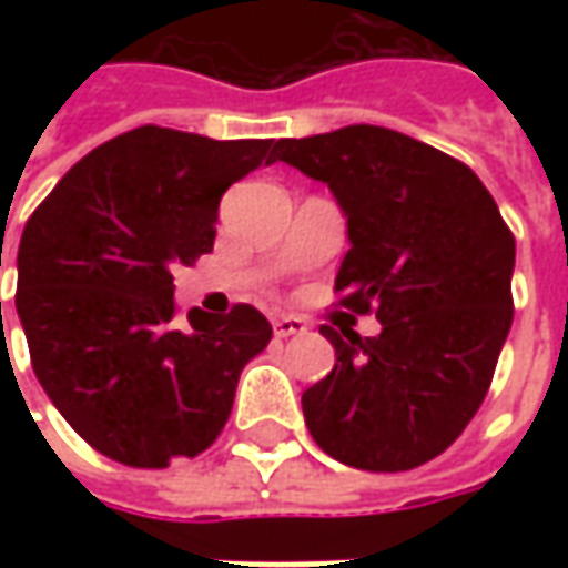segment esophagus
<instances>
[{
    "label": "esophagus",
    "instance_id": "obj_1",
    "mask_svg": "<svg viewBox=\"0 0 568 568\" xmlns=\"http://www.w3.org/2000/svg\"><path fill=\"white\" fill-rule=\"evenodd\" d=\"M274 338H291V335H303L306 332V322L300 316H277L272 322Z\"/></svg>",
    "mask_w": 568,
    "mask_h": 568
}]
</instances>
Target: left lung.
Masks as SVG:
<instances>
[{
  "label": "left lung",
  "mask_w": 568,
  "mask_h": 568,
  "mask_svg": "<svg viewBox=\"0 0 568 568\" xmlns=\"http://www.w3.org/2000/svg\"><path fill=\"white\" fill-rule=\"evenodd\" d=\"M274 161L332 189L351 250L338 287L382 332L322 325L335 369L303 392L322 452L410 470L446 452L490 388L513 328L515 240L477 173L385 125L281 139Z\"/></svg>",
  "instance_id": "8db88e82"
}]
</instances>
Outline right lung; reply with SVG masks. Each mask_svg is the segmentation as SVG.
Returning <instances> with one entry per match:
<instances>
[{"instance_id": "1", "label": "right lung", "mask_w": 568, "mask_h": 568, "mask_svg": "<svg viewBox=\"0 0 568 568\" xmlns=\"http://www.w3.org/2000/svg\"><path fill=\"white\" fill-rule=\"evenodd\" d=\"M272 161L265 139L142 125L81 158L31 214L14 310L43 392L100 455L166 468L227 424L272 325L240 303L221 318L189 310L180 328L173 268L214 246L221 195Z\"/></svg>"}]
</instances>
